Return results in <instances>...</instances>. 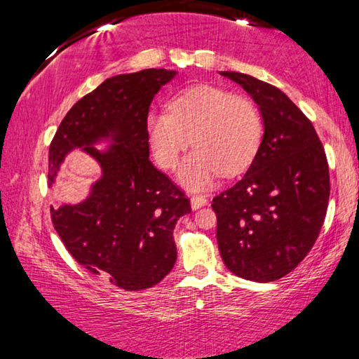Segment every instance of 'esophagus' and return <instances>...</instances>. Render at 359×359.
Instances as JSON below:
<instances>
[{
    "mask_svg": "<svg viewBox=\"0 0 359 359\" xmlns=\"http://www.w3.org/2000/svg\"><path fill=\"white\" fill-rule=\"evenodd\" d=\"M190 203H191V209L196 210V209L203 208V205L208 204V198H205V196H191Z\"/></svg>",
    "mask_w": 359,
    "mask_h": 359,
    "instance_id": "1",
    "label": "esophagus"
}]
</instances>
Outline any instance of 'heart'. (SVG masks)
<instances>
[{
	"label": "heart",
	"mask_w": 359,
	"mask_h": 359,
	"mask_svg": "<svg viewBox=\"0 0 359 359\" xmlns=\"http://www.w3.org/2000/svg\"><path fill=\"white\" fill-rule=\"evenodd\" d=\"M168 111H151L145 133L158 165L172 169L190 145L179 182L191 191L209 188L218 175L236 174L252 161L261 141L258 109L245 96L198 85L175 96Z\"/></svg>",
	"instance_id": "obj_1"
}]
</instances>
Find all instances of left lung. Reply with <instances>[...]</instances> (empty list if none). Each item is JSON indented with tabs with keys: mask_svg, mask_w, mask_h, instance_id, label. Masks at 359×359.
Listing matches in <instances>:
<instances>
[{
	"mask_svg": "<svg viewBox=\"0 0 359 359\" xmlns=\"http://www.w3.org/2000/svg\"><path fill=\"white\" fill-rule=\"evenodd\" d=\"M257 102L263 137L238 184L214 199L224 266L267 283L306 258L323 226L330 169L313 125L282 90L259 79L220 71Z\"/></svg>",
	"mask_w": 359,
	"mask_h": 359,
	"instance_id": "8db88e82",
	"label": "left lung"
}]
</instances>
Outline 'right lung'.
Segmentation results:
<instances>
[{
	"label": "right lung",
	"mask_w": 359,
	"mask_h": 359,
	"mask_svg": "<svg viewBox=\"0 0 359 359\" xmlns=\"http://www.w3.org/2000/svg\"><path fill=\"white\" fill-rule=\"evenodd\" d=\"M175 76L151 68L106 79L71 107L48 149V187L72 150L98 163L101 175L87 198L52 208V223L79 264L128 291L154 287L171 272L172 231L191 212L184 193L151 165L145 133L151 101Z\"/></svg>",
	"instance_id": "1"
}]
</instances>
